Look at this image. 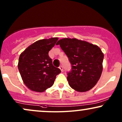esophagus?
<instances>
[{
    "instance_id": "obj_1",
    "label": "esophagus",
    "mask_w": 122,
    "mask_h": 122,
    "mask_svg": "<svg viewBox=\"0 0 122 122\" xmlns=\"http://www.w3.org/2000/svg\"><path fill=\"white\" fill-rule=\"evenodd\" d=\"M59 69L60 70H61V71H62V72L63 71H64V69H63V67L62 66H60L59 67Z\"/></svg>"
}]
</instances>
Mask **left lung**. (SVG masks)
I'll return each mask as SVG.
<instances>
[{
    "label": "left lung",
    "mask_w": 122,
    "mask_h": 122,
    "mask_svg": "<svg viewBox=\"0 0 122 122\" xmlns=\"http://www.w3.org/2000/svg\"><path fill=\"white\" fill-rule=\"evenodd\" d=\"M69 58L71 70L67 80L77 92L90 90L100 78L103 69V53L100 48L85 41L64 38L57 42Z\"/></svg>",
    "instance_id": "obj_1"
}]
</instances>
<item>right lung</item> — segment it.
<instances>
[{"mask_svg": "<svg viewBox=\"0 0 122 122\" xmlns=\"http://www.w3.org/2000/svg\"><path fill=\"white\" fill-rule=\"evenodd\" d=\"M58 38L37 41L20 55L18 69L24 84L30 90L43 92L53 86L56 76L61 73L53 65L48 55Z\"/></svg>", "mask_w": 122, "mask_h": 122, "instance_id": "add662e5", "label": "right lung"}]
</instances>
